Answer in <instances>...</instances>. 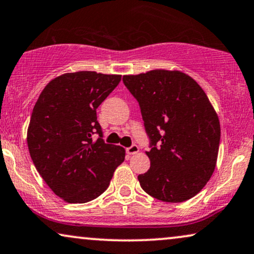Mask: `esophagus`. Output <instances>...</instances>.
Wrapping results in <instances>:
<instances>
[{"label":"esophagus","mask_w":254,"mask_h":254,"mask_svg":"<svg viewBox=\"0 0 254 254\" xmlns=\"http://www.w3.org/2000/svg\"><path fill=\"white\" fill-rule=\"evenodd\" d=\"M138 151H139V147L134 145V144L130 147H127V153H129V155H136Z\"/></svg>","instance_id":"34e87169"}]
</instances>
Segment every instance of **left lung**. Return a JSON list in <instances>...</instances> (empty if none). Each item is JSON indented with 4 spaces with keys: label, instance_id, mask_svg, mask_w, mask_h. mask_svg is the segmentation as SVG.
<instances>
[{
    "label": "left lung",
    "instance_id": "left-lung-1",
    "mask_svg": "<svg viewBox=\"0 0 254 254\" xmlns=\"http://www.w3.org/2000/svg\"><path fill=\"white\" fill-rule=\"evenodd\" d=\"M123 82L139 103L151 139V166L138 176L142 189L168 203L194 197L212 176L219 151L220 123L210 99L179 70L125 75Z\"/></svg>",
    "mask_w": 254,
    "mask_h": 254
}]
</instances>
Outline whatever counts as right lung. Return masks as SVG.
Listing matches in <instances>:
<instances>
[{
  "mask_svg": "<svg viewBox=\"0 0 254 254\" xmlns=\"http://www.w3.org/2000/svg\"><path fill=\"white\" fill-rule=\"evenodd\" d=\"M121 75L63 73L42 90L28 127L34 165L54 193L66 203H86L107 190L124 162V147L104 143L96 110ZM98 133L96 141L92 136Z\"/></svg>",
  "mask_w": 254,
  "mask_h": 254,
  "instance_id": "right-lung-1",
  "label": "right lung"
}]
</instances>
